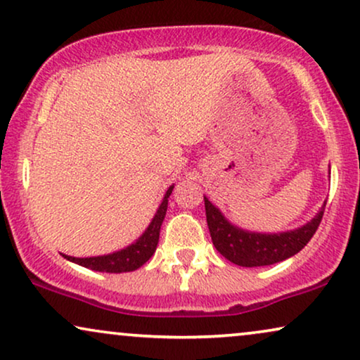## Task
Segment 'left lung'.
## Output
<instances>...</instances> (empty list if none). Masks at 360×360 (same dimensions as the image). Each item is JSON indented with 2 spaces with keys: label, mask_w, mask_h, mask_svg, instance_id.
<instances>
[{
  "label": "left lung",
  "mask_w": 360,
  "mask_h": 360,
  "mask_svg": "<svg viewBox=\"0 0 360 360\" xmlns=\"http://www.w3.org/2000/svg\"><path fill=\"white\" fill-rule=\"evenodd\" d=\"M205 217L214 247L220 255L238 266H265L293 257L311 240L323 219L326 202L309 222L295 230L262 233L243 230L225 219L219 207L204 195Z\"/></svg>",
  "instance_id": "left-lung-1"
}]
</instances>
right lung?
Segmentation results:
<instances>
[{"mask_svg": "<svg viewBox=\"0 0 360 360\" xmlns=\"http://www.w3.org/2000/svg\"><path fill=\"white\" fill-rule=\"evenodd\" d=\"M174 189V184L169 186L166 191L165 198H162L160 207H158L155 217L151 219L150 225H148L145 232L136 238L131 245L122 248V250L108 253V255H98V257H69L62 253V257L77 265L90 268L95 271H105V273H127L135 271L138 268L145 265L150 260L153 253H155L158 242H160V230L165 220L166 210H167V199Z\"/></svg>", "mask_w": 360, "mask_h": 360, "instance_id": "1", "label": "right lung"}]
</instances>
